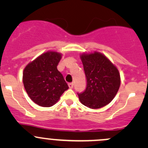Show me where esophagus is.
Wrapping results in <instances>:
<instances>
[{"label":"esophagus","instance_id":"esophagus-1","mask_svg":"<svg viewBox=\"0 0 148 148\" xmlns=\"http://www.w3.org/2000/svg\"><path fill=\"white\" fill-rule=\"evenodd\" d=\"M68 86H69V87L70 88V89H72L73 86H74V84H73V83H69L68 84Z\"/></svg>","mask_w":148,"mask_h":148}]
</instances>
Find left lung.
<instances>
[{
    "mask_svg": "<svg viewBox=\"0 0 148 148\" xmlns=\"http://www.w3.org/2000/svg\"><path fill=\"white\" fill-rule=\"evenodd\" d=\"M86 77V87L78 93L82 104L91 109L104 107L114 98L120 86L118 69L104 54L95 51L80 56Z\"/></svg>",
    "mask_w": 148,
    "mask_h": 148,
    "instance_id": "1",
    "label": "left lung"
}]
</instances>
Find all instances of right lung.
I'll return each mask as SVG.
<instances>
[{
    "mask_svg": "<svg viewBox=\"0 0 148 148\" xmlns=\"http://www.w3.org/2000/svg\"><path fill=\"white\" fill-rule=\"evenodd\" d=\"M62 53L47 51L30 62L23 72L25 89L31 100L44 107L53 106L69 86L57 65Z\"/></svg>",
    "mask_w": 148,
    "mask_h": 148,
    "instance_id": "obj_1",
    "label": "right lung"
}]
</instances>
